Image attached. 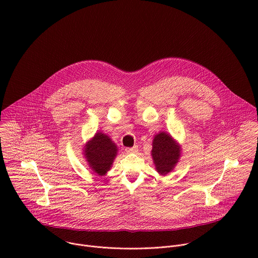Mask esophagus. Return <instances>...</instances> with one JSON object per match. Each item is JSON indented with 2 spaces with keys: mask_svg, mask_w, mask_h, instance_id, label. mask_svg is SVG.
<instances>
[{
  "mask_svg": "<svg viewBox=\"0 0 258 258\" xmlns=\"http://www.w3.org/2000/svg\"><path fill=\"white\" fill-rule=\"evenodd\" d=\"M125 152H127V153H136V152H138V146H134V147H132V148H126Z\"/></svg>",
  "mask_w": 258,
  "mask_h": 258,
  "instance_id": "esophagus-1",
  "label": "esophagus"
}]
</instances>
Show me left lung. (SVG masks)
<instances>
[{"mask_svg": "<svg viewBox=\"0 0 258 258\" xmlns=\"http://www.w3.org/2000/svg\"><path fill=\"white\" fill-rule=\"evenodd\" d=\"M151 155L156 170L165 175L170 172L180 157V146L165 132L157 134L152 143Z\"/></svg>", "mask_w": 258, "mask_h": 258, "instance_id": "left-lung-1", "label": "left lung"}]
</instances>
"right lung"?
Segmentation results:
<instances>
[{
  "instance_id": "right-lung-1",
  "label": "right lung",
  "mask_w": 258,
  "mask_h": 258,
  "mask_svg": "<svg viewBox=\"0 0 258 258\" xmlns=\"http://www.w3.org/2000/svg\"><path fill=\"white\" fill-rule=\"evenodd\" d=\"M117 151V146L106 134L97 133L85 146L84 154L91 169L98 175H105L111 167Z\"/></svg>"
}]
</instances>
